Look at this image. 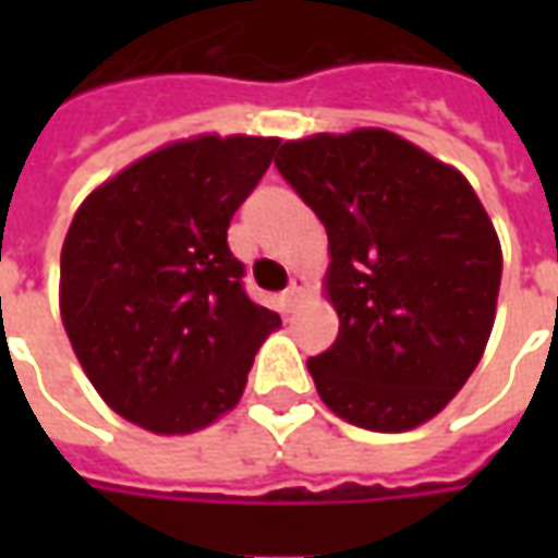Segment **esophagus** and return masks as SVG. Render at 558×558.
<instances>
[{"label": "esophagus", "mask_w": 558, "mask_h": 558, "mask_svg": "<svg viewBox=\"0 0 558 558\" xmlns=\"http://www.w3.org/2000/svg\"><path fill=\"white\" fill-rule=\"evenodd\" d=\"M307 287H311V283H307V278H304V275H292L290 290L283 292V307H287V311H295V307H299V302L304 299Z\"/></svg>", "instance_id": "1"}]
</instances>
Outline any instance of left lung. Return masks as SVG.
Here are the masks:
<instances>
[{
	"mask_svg": "<svg viewBox=\"0 0 558 558\" xmlns=\"http://www.w3.org/2000/svg\"><path fill=\"white\" fill-rule=\"evenodd\" d=\"M275 163L328 232L340 328L307 359L323 403L376 433L439 415L478 367L502 280L466 175L386 128L287 140Z\"/></svg>",
	"mask_w": 558,
	"mask_h": 558,
	"instance_id": "left-lung-1",
	"label": "left lung"
}]
</instances>
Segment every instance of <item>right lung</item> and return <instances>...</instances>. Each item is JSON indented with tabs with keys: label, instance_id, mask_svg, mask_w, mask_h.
Masks as SVG:
<instances>
[{
	"label": "right lung",
	"instance_id": "obj_1",
	"mask_svg": "<svg viewBox=\"0 0 558 558\" xmlns=\"http://www.w3.org/2000/svg\"><path fill=\"white\" fill-rule=\"evenodd\" d=\"M278 137L196 134L148 151L80 203L59 314L83 374L122 418L184 436L235 410L280 316L242 290L227 230Z\"/></svg>",
	"mask_w": 558,
	"mask_h": 558
}]
</instances>
